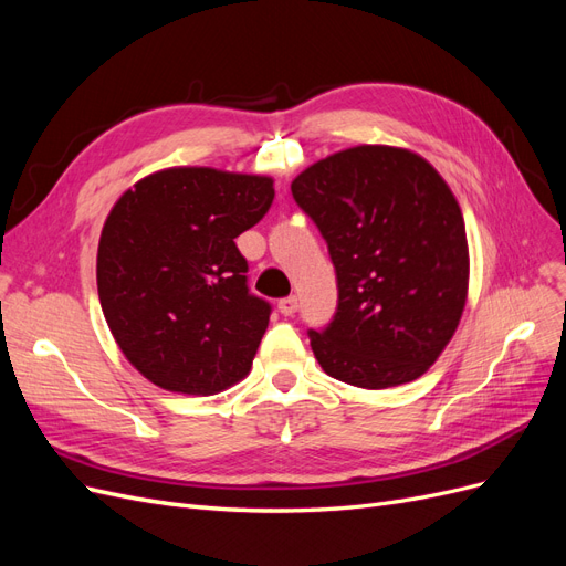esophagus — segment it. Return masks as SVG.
<instances>
[{
	"label": "esophagus",
	"mask_w": 566,
	"mask_h": 566,
	"mask_svg": "<svg viewBox=\"0 0 566 566\" xmlns=\"http://www.w3.org/2000/svg\"><path fill=\"white\" fill-rule=\"evenodd\" d=\"M279 312L283 314V316H293L295 312H297V297H283L281 302H279Z\"/></svg>",
	"instance_id": "34e87169"
}]
</instances>
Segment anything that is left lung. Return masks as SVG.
<instances>
[{"label": "left lung", "mask_w": 566, "mask_h": 566, "mask_svg": "<svg viewBox=\"0 0 566 566\" xmlns=\"http://www.w3.org/2000/svg\"><path fill=\"white\" fill-rule=\"evenodd\" d=\"M290 188L337 273V312L310 331L321 368L364 389L420 378L468 300L465 221L449 184L406 148L354 146L306 167Z\"/></svg>", "instance_id": "obj_1"}]
</instances>
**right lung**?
<instances>
[{
    "label": "right lung",
    "mask_w": 566,
    "mask_h": 566,
    "mask_svg": "<svg viewBox=\"0 0 566 566\" xmlns=\"http://www.w3.org/2000/svg\"><path fill=\"white\" fill-rule=\"evenodd\" d=\"M273 179L172 167L119 196L101 231V310L127 361L167 391L243 380L271 304L250 293L235 238L273 202Z\"/></svg>",
    "instance_id": "add662e5"
}]
</instances>
